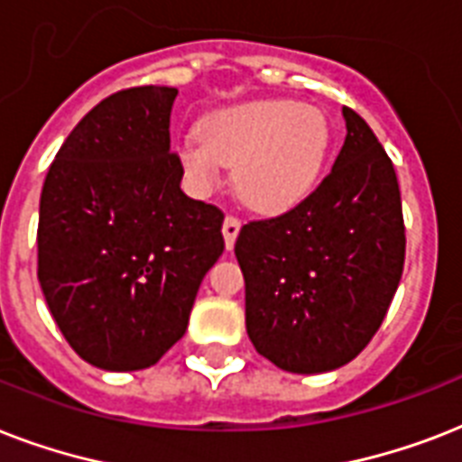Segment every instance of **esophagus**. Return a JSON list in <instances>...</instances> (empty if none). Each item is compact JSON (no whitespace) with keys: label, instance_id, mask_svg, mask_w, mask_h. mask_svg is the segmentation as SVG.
I'll use <instances>...</instances> for the list:
<instances>
[{"label":"esophagus","instance_id":"34e87169","mask_svg":"<svg viewBox=\"0 0 462 462\" xmlns=\"http://www.w3.org/2000/svg\"><path fill=\"white\" fill-rule=\"evenodd\" d=\"M239 227H242V223H239L237 217H232V216L225 217L223 237H225V246H227V249H232V246H235V239H237V235H239Z\"/></svg>","mask_w":462,"mask_h":462}]
</instances>
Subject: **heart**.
Masks as SVG:
<instances>
[{
    "label": "heart",
    "instance_id": "b5f03b06",
    "mask_svg": "<svg viewBox=\"0 0 462 462\" xmlns=\"http://www.w3.org/2000/svg\"><path fill=\"white\" fill-rule=\"evenodd\" d=\"M333 148L328 115L295 100H246L213 112L177 143V162L196 191L220 187L237 167L239 199L278 216L314 194Z\"/></svg>",
    "mask_w": 462,
    "mask_h": 462
}]
</instances>
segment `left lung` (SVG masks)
Instances as JSON below:
<instances>
[{"mask_svg": "<svg viewBox=\"0 0 462 462\" xmlns=\"http://www.w3.org/2000/svg\"><path fill=\"white\" fill-rule=\"evenodd\" d=\"M347 136L302 206L239 230L246 333L292 374L347 365L379 330L405 261L395 170L365 119L343 107Z\"/></svg>", "mask_w": 462, "mask_h": 462, "instance_id": "1", "label": "left lung"}]
</instances>
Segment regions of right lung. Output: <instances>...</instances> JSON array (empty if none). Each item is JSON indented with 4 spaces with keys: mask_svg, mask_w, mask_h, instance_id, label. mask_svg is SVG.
I'll list each match as a JSON object with an SVG mask.
<instances>
[{
    "mask_svg": "<svg viewBox=\"0 0 462 462\" xmlns=\"http://www.w3.org/2000/svg\"><path fill=\"white\" fill-rule=\"evenodd\" d=\"M174 97L167 86L105 97L69 134L40 194L47 309L76 355L105 372L146 369L184 336L225 249L223 213L180 189Z\"/></svg>",
    "mask_w": 462,
    "mask_h": 462,
    "instance_id": "right-lung-1",
    "label": "right lung"
}]
</instances>
